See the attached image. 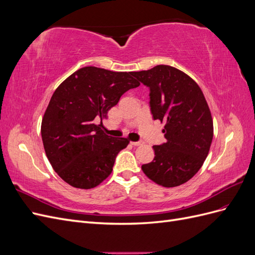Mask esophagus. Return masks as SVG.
Returning <instances> with one entry per match:
<instances>
[{
	"label": "esophagus",
	"mask_w": 255,
	"mask_h": 255,
	"mask_svg": "<svg viewBox=\"0 0 255 255\" xmlns=\"http://www.w3.org/2000/svg\"><path fill=\"white\" fill-rule=\"evenodd\" d=\"M130 143H132L133 145H141V144H143V141H142V140H139V141H130Z\"/></svg>",
	"instance_id": "1"
}]
</instances>
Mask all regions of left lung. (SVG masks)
Masks as SVG:
<instances>
[{
    "mask_svg": "<svg viewBox=\"0 0 255 255\" xmlns=\"http://www.w3.org/2000/svg\"><path fill=\"white\" fill-rule=\"evenodd\" d=\"M133 76L150 88L153 118L165 122L166 142L153 145L155 156L141 166L142 171L160 186H180L199 171L210 152V107L199 85L174 67L158 65Z\"/></svg>",
    "mask_w": 255,
    "mask_h": 255,
    "instance_id": "8db88e82",
    "label": "left lung"
}]
</instances>
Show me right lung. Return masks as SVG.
Returning a JSON list of instances; mask_svg holds the SVG:
<instances>
[{"mask_svg":"<svg viewBox=\"0 0 255 255\" xmlns=\"http://www.w3.org/2000/svg\"><path fill=\"white\" fill-rule=\"evenodd\" d=\"M139 85L133 72L90 66L68 76L54 91L42 118L41 136L50 164L66 183L90 189L109 177L116 156L129 141L107 135L102 119L126 91Z\"/></svg>","mask_w":255,"mask_h":255,"instance_id":"1","label":"right lung"}]
</instances>
